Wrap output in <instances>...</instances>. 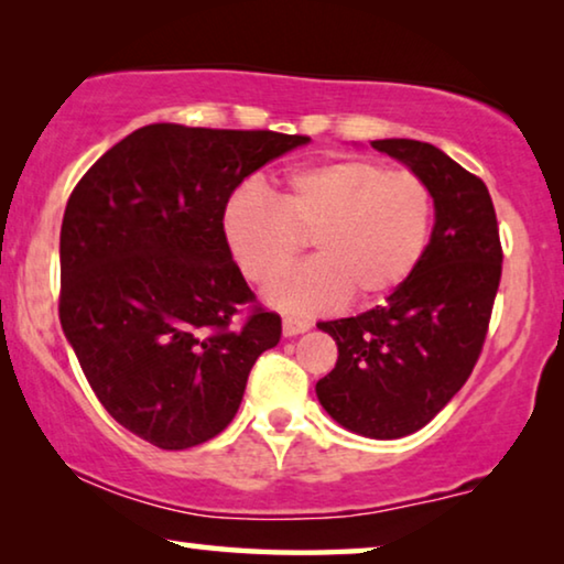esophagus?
I'll list each match as a JSON object with an SVG mask.
<instances>
[{
    "instance_id": "1",
    "label": "esophagus",
    "mask_w": 564,
    "mask_h": 564,
    "mask_svg": "<svg viewBox=\"0 0 564 564\" xmlns=\"http://www.w3.org/2000/svg\"><path fill=\"white\" fill-rule=\"evenodd\" d=\"M307 328H311V323L303 321V318H292V315H284V318H282V330H284V336H297V334H305Z\"/></svg>"
}]
</instances>
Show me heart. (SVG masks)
I'll return each mask as SVG.
<instances>
[{"label": "heart", "mask_w": 564, "mask_h": 564, "mask_svg": "<svg viewBox=\"0 0 564 564\" xmlns=\"http://www.w3.org/2000/svg\"><path fill=\"white\" fill-rule=\"evenodd\" d=\"M434 195L411 169L369 159L323 161L284 176L267 197L243 187L220 213L223 243L238 272L264 284L311 237L319 259L276 278L267 297L288 311H323L351 295L375 303L411 280L429 251Z\"/></svg>", "instance_id": "heart-1"}]
</instances>
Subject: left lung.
I'll return each mask as SVG.
<instances>
[{
	"mask_svg": "<svg viewBox=\"0 0 564 564\" xmlns=\"http://www.w3.org/2000/svg\"><path fill=\"white\" fill-rule=\"evenodd\" d=\"M372 145L426 180L434 230L421 267L388 303L318 323L336 341L338 359L315 392L330 419L354 434L400 438L426 426L473 375L488 336L503 249L480 176L431 143L384 138Z\"/></svg>",
	"mask_w": 564,
	"mask_h": 564,
	"instance_id": "left-lung-1",
	"label": "left lung"
}]
</instances>
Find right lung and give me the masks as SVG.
I'll list each match as a JSON object with an SVG mask.
<instances>
[{
    "label": "right lung",
    "instance_id": "1",
    "mask_svg": "<svg viewBox=\"0 0 564 564\" xmlns=\"http://www.w3.org/2000/svg\"><path fill=\"white\" fill-rule=\"evenodd\" d=\"M311 141L274 130L138 128L76 184L61 226V328L99 403L159 449L218 436L282 321L223 243L246 176Z\"/></svg>",
    "mask_w": 564,
    "mask_h": 564
}]
</instances>
